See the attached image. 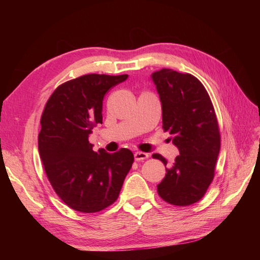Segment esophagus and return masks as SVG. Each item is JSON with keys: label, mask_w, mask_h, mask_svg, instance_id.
<instances>
[{"label": "esophagus", "mask_w": 260, "mask_h": 260, "mask_svg": "<svg viewBox=\"0 0 260 260\" xmlns=\"http://www.w3.org/2000/svg\"><path fill=\"white\" fill-rule=\"evenodd\" d=\"M147 157H148V153H144V152H135L134 153L135 161H143V159H146Z\"/></svg>", "instance_id": "obj_1"}]
</instances>
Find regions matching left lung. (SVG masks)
Segmentation results:
<instances>
[{"instance_id": "obj_1", "label": "left lung", "mask_w": 260, "mask_h": 260, "mask_svg": "<svg viewBox=\"0 0 260 260\" xmlns=\"http://www.w3.org/2000/svg\"><path fill=\"white\" fill-rule=\"evenodd\" d=\"M162 104L164 132H170L180 155L157 185L164 201L190 206L206 194L220 152V132L213 105L201 81L190 74L161 69L152 74ZM167 167L168 161L153 154Z\"/></svg>"}]
</instances>
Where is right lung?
<instances>
[{"mask_svg": "<svg viewBox=\"0 0 260 260\" xmlns=\"http://www.w3.org/2000/svg\"><path fill=\"white\" fill-rule=\"evenodd\" d=\"M128 75L90 74L60 85L48 99L38 136L39 153L58 197L76 211L93 213L119 196L134 155L127 148L92 151L89 134L103 124V99Z\"/></svg>", "mask_w": 260, "mask_h": 260, "instance_id": "right-lung-1", "label": "right lung"}]
</instances>
